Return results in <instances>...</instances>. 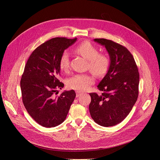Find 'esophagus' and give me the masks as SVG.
I'll list each match as a JSON object with an SVG mask.
<instances>
[{
  "label": "esophagus",
  "mask_w": 160,
  "mask_h": 160,
  "mask_svg": "<svg viewBox=\"0 0 160 160\" xmlns=\"http://www.w3.org/2000/svg\"><path fill=\"white\" fill-rule=\"evenodd\" d=\"M81 94H82V92L81 91H76V95H77L76 96H77V97H78Z\"/></svg>",
  "instance_id": "34e87169"
}]
</instances>
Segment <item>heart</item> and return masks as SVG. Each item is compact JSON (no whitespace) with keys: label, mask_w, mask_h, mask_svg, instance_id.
I'll return each mask as SVG.
<instances>
[{"label":"heart","mask_w":160,"mask_h":160,"mask_svg":"<svg viewBox=\"0 0 160 160\" xmlns=\"http://www.w3.org/2000/svg\"><path fill=\"white\" fill-rule=\"evenodd\" d=\"M75 52L88 60V67L91 72L97 77H102L108 71L110 61L108 56L103 53H98V48L89 41H84L75 48ZM59 66L63 71L70 68V59L68 52L64 51L59 60ZM94 83V78L88 74H76L67 81L69 88L85 91Z\"/></svg>","instance_id":"1"}]
</instances>
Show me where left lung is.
I'll list each match as a JSON object with an SVG mask.
<instances>
[{"mask_svg": "<svg viewBox=\"0 0 160 160\" xmlns=\"http://www.w3.org/2000/svg\"><path fill=\"white\" fill-rule=\"evenodd\" d=\"M105 47L110 65L97 86L102 95L89 93L92 119L102 127H112L129 114L139 95V74L132 54L125 47L106 39H95Z\"/></svg>", "mask_w": 160, "mask_h": 160, "instance_id": "8db88e82", "label": "left lung"}]
</instances>
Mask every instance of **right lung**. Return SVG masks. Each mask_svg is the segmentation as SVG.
I'll return each mask as SVG.
<instances>
[{
	"instance_id": "add662e5",
	"label": "right lung",
	"mask_w": 160,
	"mask_h": 160,
	"mask_svg": "<svg viewBox=\"0 0 160 160\" xmlns=\"http://www.w3.org/2000/svg\"><path fill=\"white\" fill-rule=\"evenodd\" d=\"M77 38H55L37 47L24 67L21 79L23 104L32 118L42 127H55L62 123L76 97L74 90L56 97L64 84L58 80L59 60L64 50Z\"/></svg>"
}]
</instances>
